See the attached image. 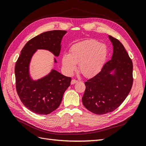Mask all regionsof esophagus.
<instances>
[{"instance_id": "obj_1", "label": "esophagus", "mask_w": 146, "mask_h": 146, "mask_svg": "<svg viewBox=\"0 0 146 146\" xmlns=\"http://www.w3.org/2000/svg\"><path fill=\"white\" fill-rule=\"evenodd\" d=\"M77 82H78V80H75V79H72L71 82H70V83H71V85H74L75 83H77Z\"/></svg>"}]
</instances>
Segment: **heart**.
I'll return each mask as SVG.
<instances>
[{
  "instance_id": "b5f03b06",
  "label": "heart",
  "mask_w": 146,
  "mask_h": 146,
  "mask_svg": "<svg viewBox=\"0 0 146 146\" xmlns=\"http://www.w3.org/2000/svg\"><path fill=\"white\" fill-rule=\"evenodd\" d=\"M108 54L104 44L90 39L73 45L69 54L62 56V65L68 74H72L78 64L79 70L84 76L90 77L98 74L104 66Z\"/></svg>"
}]
</instances>
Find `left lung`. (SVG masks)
I'll return each instance as SVG.
<instances>
[{
	"instance_id": "obj_1",
	"label": "left lung",
	"mask_w": 146,
	"mask_h": 146,
	"mask_svg": "<svg viewBox=\"0 0 146 146\" xmlns=\"http://www.w3.org/2000/svg\"><path fill=\"white\" fill-rule=\"evenodd\" d=\"M109 38L113 46L112 58L98 74L85 82L82 98L85 107L99 115L118 108L129 95L133 81V63L125 48L118 39L111 36Z\"/></svg>"
}]
</instances>
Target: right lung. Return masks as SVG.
Masks as SVG:
<instances>
[{
    "label": "right lung",
    "mask_w": 146,
    "mask_h": 146,
    "mask_svg": "<svg viewBox=\"0 0 146 146\" xmlns=\"http://www.w3.org/2000/svg\"><path fill=\"white\" fill-rule=\"evenodd\" d=\"M65 30L44 32L29 41L24 46L15 65L16 91L22 102L31 111L48 114L58 108L65 91L70 86L71 78L56 70L39 80H33L29 74V65L37 49H45L58 56L61 42ZM54 62L56 63L55 58Z\"/></svg>",
    "instance_id": "1"
}]
</instances>
